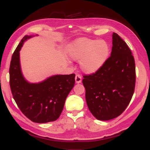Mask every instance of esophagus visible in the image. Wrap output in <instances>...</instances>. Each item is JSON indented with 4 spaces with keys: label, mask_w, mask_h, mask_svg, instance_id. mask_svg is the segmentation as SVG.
I'll list each match as a JSON object with an SVG mask.
<instances>
[{
    "label": "esophagus",
    "mask_w": 150,
    "mask_h": 150,
    "mask_svg": "<svg viewBox=\"0 0 150 150\" xmlns=\"http://www.w3.org/2000/svg\"><path fill=\"white\" fill-rule=\"evenodd\" d=\"M75 79V82L77 84L81 83V82H82V78H81V76L80 75H76Z\"/></svg>",
    "instance_id": "34e87169"
}]
</instances>
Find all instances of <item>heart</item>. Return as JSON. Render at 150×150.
Instances as JSON below:
<instances>
[{"label":"heart","mask_w":150,"mask_h":150,"mask_svg":"<svg viewBox=\"0 0 150 150\" xmlns=\"http://www.w3.org/2000/svg\"><path fill=\"white\" fill-rule=\"evenodd\" d=\"M110 47L106 41L81 37L70 42L66 55L73 60H79L82 71L93 74L103 68L109 58Z\"/></svg>","instance_id":"obj_1"}]
</instances>
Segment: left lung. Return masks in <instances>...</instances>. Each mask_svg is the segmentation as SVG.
I'll use <instances>...</instances> for the list:
<instances>
[{
	"instance_id": "obj_1",
	"label": "left lung",
	"mask_w": 150,
	"mask_h": 150,
	"mask_svg": "<svg viewBox=\"0 0 150 150\" xmlns=\"http://www.w3.org/2000/svg\"><path fill=\"white\" fill-rule=\"evenodd\" d=\"M112 44L111 56L103 68L84 76L82 81L88 107L100 120L119 116L128 106L135 89V65L131 50L115 33Z\"/></svg>"
}]
</instances>
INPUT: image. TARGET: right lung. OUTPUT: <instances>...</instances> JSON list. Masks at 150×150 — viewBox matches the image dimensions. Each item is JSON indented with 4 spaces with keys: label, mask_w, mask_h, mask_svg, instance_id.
I'll return each instance as SVG.
<instances>
[{
    "label": "right lung",
    "mask_w": 150,
    "mask_h": 150,
    "mask_svg": "<svg viewBox=\"0 0 150 150\" xmlns=\"http://www.w3.org/2000/svg\"><path fill=\"white\" fill-rule=\"evenodd\" d=\"M33 37L25 35L13 54L9 84L15 103L25 116L37 123L53 122L62 113L66 97L75 85V75H55L36 83L28 81L22 72L20 51L25 41Z\"/></svg>",
    "instance_id": "1"
}]
</instances>
